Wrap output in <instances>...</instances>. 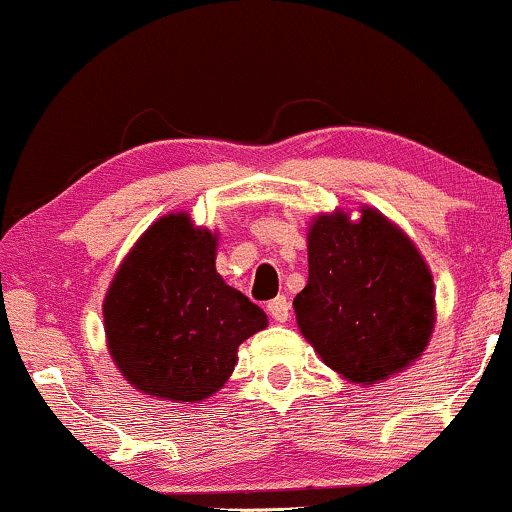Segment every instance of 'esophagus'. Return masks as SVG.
I'll list each match as a JSON object with an SVG mask.
<instances>
[{"mask_svg":"<svg viewBox=\"0 0 512 512\" xmlns=\"http://www.w3.org/2000/svg\"><path fill=\"white\" fill-rule=\"evenodd\" d=\"M268 314L273 316L278 323H285L287 318H290V299H287L285 294H278L275 299H270Z\"/></svg>","mask_w":512,"mask_h":512,"instance_id":"1","label":"esophagus"}]
</instances>
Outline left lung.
I'll list each match as a JSON object with an SVG mask.
<instances>
[{
    "label": "left lung",
    "mask_w": 512,
    "mask_h": 512,
    "mask_svg": "<svg viewBox=\"0 0 512 512\" xmlns=\"http://www.w3.org/2000/svg\"><path fill=\"white\" fill-rule=\"evenodd\" d=\"M299 330L352 383L398 374L434 328V280L410 239L376 210L321 215L309 230V282L294 297Z\"/></svg>",
    "instance_id": "1"
}]
</instances>
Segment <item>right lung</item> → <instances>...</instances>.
<instances>
[{
  "label": "right lung",
  "instance_id": "add662e5",
  "mask_svg": "<svg viewBox=\"0 0 512 512\" xmlns=\"http://www.w3.org/2000/svg\"><path fill=\"white\" fill-rule=\"evenodd\" d=\"M105 333L124 378L155 398L198 402L230 378L237 347L268 326L261 306L215 270V237L184 213L138 239L105 299Z\"/></svg>",
  "mask_w": 512,
  "mask_h": 512
}]
</instances>
